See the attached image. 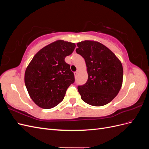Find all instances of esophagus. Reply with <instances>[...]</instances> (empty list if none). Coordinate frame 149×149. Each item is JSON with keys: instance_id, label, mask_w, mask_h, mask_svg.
<instances>
[{"instance_id": "34e87169", "label": "esophagus", "mask_w": 149, "mask_h": 149, "mask_svg": "<svg viewBox=\"0 0 149 149\" xmlns=\"http://www.w3.org/2000/svg\"><path fill=\"white\" fill-rule=\"evenodd\" d=\"M74 76H75V77H76V76H77V75H78V71H76V72H74Z\"/></svg>"}]
</instances>
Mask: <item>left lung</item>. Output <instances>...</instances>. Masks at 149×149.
<instances>
[{"label":"left lung","instance_id":"1","mask_svg":"<svg viewBox=\"0 0 149 149\" xmlns=\"http://www.w3.org/2000/svg\"><path fill=\"white\" fill-rule=\"evenodd\" d=\"M76 52L85 60L88 78L78 87L82 100L102 106L118 95L123 84V68L115 54L102 43L85 40L77 43Z\"/></svg>","mask_w":149,"mask_h":149}]
</instances>
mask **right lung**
Instances as JSON below:
<instances>
[{"instance_id": "right-lung-1", "label": "right lung", "mask_w": 149, "mask_h": 149, "mask_svg": "<svg viewBox=\"0 0 149 149\" xmlns=\"http://www.w3.org/2000/svg\"><path fill=\"white\" fill-rule=\"evenodd\" d=\"M75 47L74 43L56 40L36 53L26 67L25 86L38 106L50 109L63 100L67 89L74 82V73L65 58Z\"/></svg>"}]
</instances>
